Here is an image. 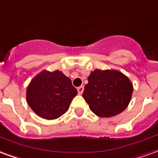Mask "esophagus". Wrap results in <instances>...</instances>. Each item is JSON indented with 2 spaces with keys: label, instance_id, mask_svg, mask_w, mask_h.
<instances>
[{
  "label": "esophagus",
  "instance_id": "esophagus-1",
  "mask_svg": "<svg viewBox=\"0 0 158 158\" xmlns=\"http://www.w3.org/2000/svg\"><path fill=\"white\" fill-rule=\"evenodd\" d=\"M83 91H84V86H81L79 87H77V92H78V94L79 95H81L83 93Z\"/></svg>",
  "mask_w": 158,
  "mask_h": 158
}]
</instances>
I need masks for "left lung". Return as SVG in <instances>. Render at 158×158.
<instances>
[{
    "instance_id": "8db88e82",
    "label": "left lung",
    "mask_w": 158,
    "mask_h": 158,
    "mask_svg": "<svg viewBox=\"0 0 158 158\" xmlns=\"http://www.w3.org/2000/svg\"><path fill=\"white\" fill-rule=\"evenodd\" d=\"M87 81L82 97L94 114L114 117L128 106L133 86L126 75L117 70L96 69Z\"/></svg>"
}]
</instances>
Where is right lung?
<instances>
[{
  "label": "right lung",
  "mask_w": 158,
  "mask_h": 158,
  "mask_svg": "<svg viewBox=\"0 0 158 158\" xmlns=\"http://www.w3.org/2000/svg\"><path fill=\"white\" fill-rule=\"evenodd\" d=\"M77 91L60 71L44 70L32 78L27 88V102L41 118L54 120L66 112Z\"/></svg>",
  "instance_id": "right-lung-1"
}]
</instances>
